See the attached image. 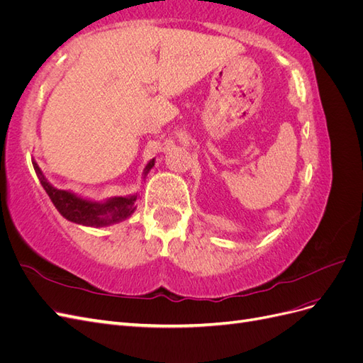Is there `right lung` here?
I'll use <instances>...</instances> for the list:
<instances>
[{
	"label": "right lung",
	"mask_w": 363,
	"mask_h": 363,
	"mask_svg": "<svg viewBox=\"0 0 363 363\" xmlns=\"http://www.w3.org/2000/svg\"><path fill=\"white\" fill-rule=\"evenodd\" d=\"M33 167H35L38 179L43 186V189L48 194L52 204L56 206L59 213L71 223L100 228L125 221L136 211L138 194L125 196H111V199L104 201H92L83 199V196L74 194L72 191L57 189L56 186H52L45 179V175H43L42 169L35 160H33ZM152 167H155V159H151L147 163L144 172H142V179L147 177Z\"/></svg>",
	"instance_id": "obj_1"
}]
</instances>
